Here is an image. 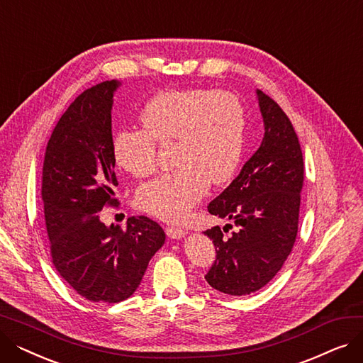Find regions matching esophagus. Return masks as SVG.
<instances>
[{
  "mask_svg": "<svg viewBox=\"0 0 363 363\" xmlns=\"http://www.w3.org/2000/svg\"><path fill=\"white\" fill-rule=\"evenodd\" d=\"M166 234H167V237H169V238L179 240V238L185 237L186 231L184 230L182 226H179V225H170V226H167V228H166Z\"/></svg>",
  "mask_w": 363,
  "mask_h": 363,
  "instance_id": "34e87169",
  "label": "esophagus"
}]
</instances>
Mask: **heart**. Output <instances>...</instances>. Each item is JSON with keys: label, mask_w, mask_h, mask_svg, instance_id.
I'll use <instances>...</instances> for the list:
<instances>
[{"label": "heart", "mask_w": 363, "mask_h": 363, "mask_svg": "<svg viewBox=\"0 0 363 363\" xmlns=\"http://www.w3.org/2000/svg\"><path fill=\"white\" fill-rule=\"evenodd\" d=\"M140 119L144 129H121L114 135V163L132 177H148L157 164L156 141H177L178 166L140 186L137 204L144 212L181 220L208 185H222L235 175L247 125L235 95L203 88L160 91L147 101Z\"/></svg>", "instance_id": "obj_1"}]
</instances>
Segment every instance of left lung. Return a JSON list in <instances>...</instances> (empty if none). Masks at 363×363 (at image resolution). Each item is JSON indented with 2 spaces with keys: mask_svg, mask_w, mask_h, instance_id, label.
<instances>
[{
  "mask_svg": "<svg viewBox=\"0 0 363 363\" xmlns=\"http://www.w3.org/2000/svg\"><path fill=\"white\" fill-rule=\"evenodd\" d=\"M256 99L264 126L260 147L207 206L208 213L238 228L230 237L219 226L204 233L216 247V260L204 278L230 296L252 294L268 284L291 253L298 228L304 174L298 138L271 97L256 89Z\"/></svg>",
  "mask_w": 363,
  "mask_h": 363,
  "instance_id": "left-lung-1",
  "label": "left lung"
}]
</instances>
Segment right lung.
I'll return each instance as SVG.
<instances>
[{"label":"right lung","mask_w":363,"mask_h":363,"mask_svg":"<svg viewBox=\"0 0 363 363\" xmlns=\"http://www.w3.org/2000/svg\"><path fill=\"white\" fill-rule=\"evenodd\" d=\"M122 85L111 79L84 91L55 125L43 167V201L55 269L95 303L129 298L148 262L164 244L162 226L132 216L126 230L104 225L106 204H116L111 156V108Z\"/></svg>","instance_id":"obj_1"}]
</instances>
